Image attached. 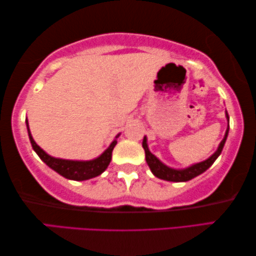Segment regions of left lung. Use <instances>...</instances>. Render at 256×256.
<instances>
[{
	"label": "left lung",
	"mask_w": 256,
	"mask_h": 256,
	"mask_svg": "<svg viewBox=\"0 0 256 256\" xmlns=\"http://www.w3.org/2000/svg\"><path fill=\"white\" fill-rule=\"evenodd\" d=\"M226 114L228 122H229V116H228V112ZM228 134H229V126H228L226 128L224 138L222 140L221 143H220L218 150L215 151L213 156H210V158L205 161H202V162L199 164H192V166L184 169H174L161 162V161L156 158L154 154H152L150 150H148L146 137H144L143 144L142 145H143V148L145 151V159H146V162L148 164V167H150L151 172H153V175L156 176L158 178L164 180H170V182H186V180H190L192 178H194L196 176L202 174L204 172H206L207 169L214 164V161L218 158L220 154H221L224 144H226Z\"/></svg>",
	"instance_id": "1"
}]
</instances>
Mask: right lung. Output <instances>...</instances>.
I'll use <instances>...</instances> for the list:
<instances>
[{"instance_id": "obj_1", "label": "right lung", "mask_w": 256, "mask_h": 256, "mask_svg": "<svg viewBox=\"0 0 256 256\" xmlns=\"http://www.w3.org/2000/svg\"><path fill=\"white\" fill-rule=\"evenodd\" d=\"M26 126H27V132H28L30 140L32 144L33 150L38 153V156H40V159L46 164L54 169V172H57L58 174L64 176L65 178L73 180H86L96 176L100 175L108 166L111 162L112 159V151L116 145V140H114L111 143V145L106 148V150L98 156V158L89 161H76V160H65V159H58L54 158V156H49L48 153H46L38 145L35 143L33 140L32 134L30 132L28 127V121L26 119ZM120 135V134H119ZM116 135V138L119 137Z\"/></svg>"}]
</instances>
